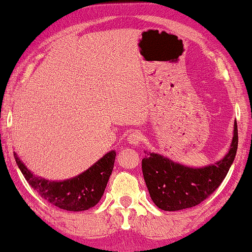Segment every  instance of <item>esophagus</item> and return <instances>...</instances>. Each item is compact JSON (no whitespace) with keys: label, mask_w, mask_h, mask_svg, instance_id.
<instances>
[{"label":"esophagus","mask_w":252,"mask_h":252,"mask_svg":"<svg viewBox=\"0 0 252 252\" xmlns=\"http://www.w3.org/2000/svg\"><path fill=\"white\" fill-rule=\"evenodd\" d=\"M127 140H128L129 145L136 146V145H139V143H141L142 135H141V133L138 132V130H135V132H132L129 134Z\"/></svg>","instance_id":"1"}]
</instances>
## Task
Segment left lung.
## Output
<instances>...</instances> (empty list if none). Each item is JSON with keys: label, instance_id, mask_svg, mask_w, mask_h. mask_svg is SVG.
Masks as SVG:
<instances>
[{"label": "left lung", "instance_id": "obj_1", "mask_svg": "<svg viewBox=\"0 0 252 252\" xmlns=\"http://www.w3.org/2000/svg\"><path fill=\"white\" fill-rule=\"evenodd\" d=\"M237 124L230 149L217 164L193 169L164 156L147 153L142 159V172L150 198L163 211H181L193 207L207 199L226 177L237 152Z\"/></svg>", "mask_w": 252, "mask_h": 252}]
</instances>
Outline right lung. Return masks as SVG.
<instances>
[{"instance_id": "obj_1", "label": "right lung", "mask_w": 252, "mask_h": 252, "mask_svg": "<svg viewBox=\"0 0 252 252\" xmlns=\"http://www.w3.org/2000/svg\"><path fill=\"white\" fill-rule=\"evenodd\" d=\"M15 159L23 176L42 199L61 210L81 212L96 206L102 198L112 174L116 152L111 150L83 174L63 182L39 178L23 164L16 154Z\"/></svg>"}]
</instances>
